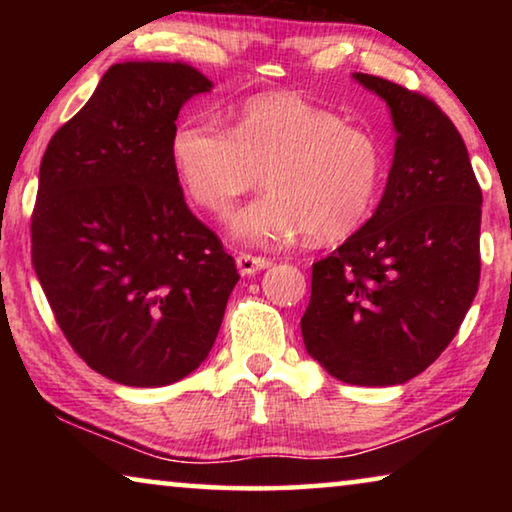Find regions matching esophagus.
I'll return each instance as SVG.
<instances>
[{"mask_svg":"<svg viewBox=\"0 0 512 512\" xmlns=\"http://www.w3.org/2000/svg\"><path fill=\"white\" fill-rule=\"evenodd\" d=\"M271 266V259L266 257H255V255H239L237 257V268L241 275H255L257 271H264V268Z\"/></svg>","mask_w":512,"mask_h":512,"instance_id":"1","label":"esophagus"}]
</instances>
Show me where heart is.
Listing matches in <instances>:
<instances>
[{
	"instance_id": "b5f03b06",
	"label": "heart",
	"mask_w": 512,
	"mask_h": 512,
	"mask_svg": "<svg viewBox=\"0 0 512 512\" xmlns=\"http://www.w3.org/2000/svg\"><path fill=\"white\" fill-rule=\"evenodd\" d=\"M171 160L187 196L225 214L257 185L268 194L230 221L244 244H280L307 232L316 244L354 235L377 203L384 149L366 128L293 92L244 101L232 128L207 117L173 128Z\"/></svg>"
}]
</instances>
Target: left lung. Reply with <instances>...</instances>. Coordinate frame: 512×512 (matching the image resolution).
<instances>
[{"label": "left lung", "instance_id": "8db88e82", "mask_svg": "<svg viewBox=\"0 0 512 512\" xmlns=\"http://www.w3.org/2000/svg\"><path fill=\"white\" fill-rule=\"evenodd\" d=\"M352 79L391 110L393 164L375 214L311 266L300 329L332 377L395 386L440 357L472 305L483 196L461 133L436 103L379 76Z\"/></svg>", "mask_w": 512, "mask_h": 512}]
</instances>
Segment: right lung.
Instances as JSON below:
<instances>
[{"mask_svg": "<svg viewBox=\"0 0 512 512\" xmlns=\"http://www.w3.org/2000/svg\"><path fill=\"white\" fill-rule=\"evenodd\" d=\"M210 90L180 60L117 63L42 155L33 268L74 352L117 384L155 388L194 372L239 282L171 160L180 108Z\"/></svg>", "mask_w": 512, "mask_h": 512, "instance_id": "1", "label": "right lung"}]
</instances>
